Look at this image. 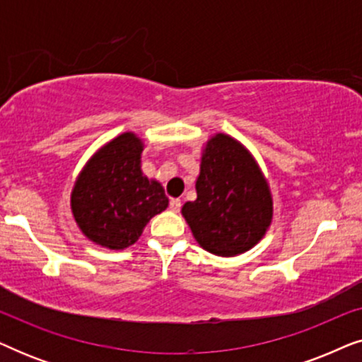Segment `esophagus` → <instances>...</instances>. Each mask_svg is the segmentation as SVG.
Segmentation results:
<instances>
[{"label":"esophagus","mask_w":362,"mask_h":362,"mask_svg":"<svg viewBox=\"0 0 362 362\" xmlns=\"http://www.w3.org/2000/svg\"><path fill=\"white\" fill-rule=\"evenodd\" d=\"M170 209L173 212H180V209H181V199H171L170 201Z\"/></svg>","instance_id":"34e87169"}]
</instances>
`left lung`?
<instances>
[{
  "instance_id": "1",
  "label": "left lung",
  "mask_w": 362,
  "mask_h": 362,
  "mask_svg": "<svg viewBox=\"0 0 362 362\" xmlns=\"http://www.w3.org/2000/svg\"><path fill=\"white\" fill-rule=\"evenodd\" d=\"M196 192L181 214L209 254L235 257L264 239L274 219V197L254 155L234 136L214 133L202 145Z\"/></svg>"
}]
</instances>
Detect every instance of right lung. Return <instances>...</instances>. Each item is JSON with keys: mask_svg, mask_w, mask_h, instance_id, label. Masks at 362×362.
I'll use <instances>...</instances> for the list:
<instances>
[{"mask_svg": "<svg viewBox=\"0 0 362 362\" xmlns=\"http://www.w3.org/2000/svg\"><path fill=\"white\" fill-rule=\"evenodd\" d=\"M143 150L145 141L135 132H123L98 148L76 177L74 221L95 245L128 249L170 204L161 182L141 170Z\"/></svg>", "mask_w": 362, "mask_h": 362, "instance_id": "right-lung-1", "label": "right lung"}]
</instances>
